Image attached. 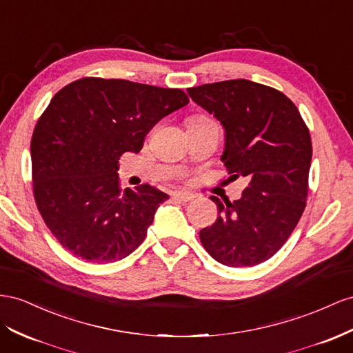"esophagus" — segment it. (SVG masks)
Returning a JSON list of instances; mask_svg holds the SVG:
<instances>
[{
  "label": "esophagus",
  "mask_w": 353,
  "mask_h": 353,
  "mask_svg": "<svg viewBox=\"0 0 353 353\" xmlns=\"http://www.w3.org/2000/svg\"><path fill=\"white\" fill-rule=\"evenodd\" d=\"M172 199L179 200V202H190V200L194 199V194L188 193V192H175L172 194Z\"/></svg>",
  "instance_id": "34e87169"
}]
</instances>
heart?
I'll return each instance as SVG.
<instances>
[{"mask_svg": "<svg viewBox=\"0 0 353 353\" xmlns=\"http://www.w3.org/2000/svg\"><path fill=\"white\" fill-rule=\"evenodd\" d=\"M203 119H208V117H203V116H196V117H192V119H188V120H203Z\"/></svg>", "mask_w": 353, "mask_h": 353, "instance_id": "heart-1", "label": "heart"}]
</instances>
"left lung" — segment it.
Returning <instances> with one entry per match:
<instances>
[{
	"label": "left lung",
	"instance_id": "left-lung-1",
	"mask_svg": "<svg viewBox=\"0 0 353 353\" xmlns=\"http://www.w3.org/2000/svg\"><path fill=\"white\" fill-rule=\"evenodd\" d=\"M187 93L225 130L221 160L228 179H248L242 197L233 203L211 196L220 215L200 230V242L224 265L260 264L287 242L306 208L309 129L290 98L260 83L227 80Z\"/></svg>",
	"mask_w": 353,
	"mask_h": 353
}]
</instances>
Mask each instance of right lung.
Returning <instances> with one entry per match:
<instances>
[{"label":"right lung","mask_w":353,"mask_h":353,"mask_svg":"<svg viewBox=\"0 0 353 353\" xmlns=\"http://www.w3.org/2000/svg\"><path fill=\"white\" fill-rule=\"evenodd\" d=\"M188 103L181 89L85 77L65 85L31 139L38 211L58 242L93 263L125 259L145 239L169 196L142 184L121 190L119 160L139 153L157 121Z\"/></svg>","instance_id":"add662e5"}]
</instances>
